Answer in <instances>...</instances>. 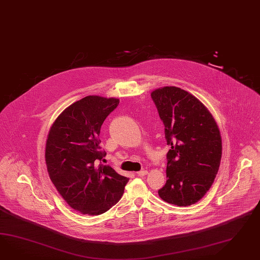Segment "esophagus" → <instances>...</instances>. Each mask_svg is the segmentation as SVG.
Masks as SVG:
<instances>
[{
  "mask_svg": "<svg viewBox=\"0 0 260 260\" xmlns=\"http://www.w3.org/2000/svg\"><path fill=\"white\" fill-rule=\"evenodd\" d=\"M137 174H138L139 176H144V175H146V174H148V171H146V170H143V171H140V172H138V173H137Z\"/></svg>",
  "mask_w": 260,
  "mask_h": 260,
  "instance_id": "1",
  "label": "esophagus"
}]
</instances>
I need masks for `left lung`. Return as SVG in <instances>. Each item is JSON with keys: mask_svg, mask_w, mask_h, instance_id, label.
I'll list each match as a JSON object with an SVG mask.
<instances>
[{"mask_svg": "<svg viewBox=\"0 0 260 260\" xmlns=\"http://www.w3.org/2000/svg\"><path fill=\"white\" fill-rule=\"evenodd\" d=\"M151 96L165 125V186L160 198L178 207L200 201L213 184L221 158L220 129L207 107L180 87L154 89Z\"/></svg>", "mask_w": 260, "mask_h": 260, "instance_id": "8db88e82", "label": "left lung"}]
</instances>
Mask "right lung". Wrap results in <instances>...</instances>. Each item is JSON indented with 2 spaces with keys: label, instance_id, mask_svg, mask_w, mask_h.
<instances>
[{
  "label": "right lung",
  "instance_id": "obj_1",
  "mask_svg": "<svg viewBox=\"0 0 260 260\" xmlns=\"http://www.w3.org/2000/svg\"><path fill=\"white\" fill-rule=\"evenodd\" d=\"M120 103L89 95L62 111L47 136V171L68 205L82 214L105 213L120 201L129 179L99 164L101 126Z\"/></svg>",
  "mask_w": 260,
  "mask_h": 260
}]
</instances>
